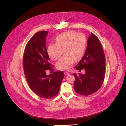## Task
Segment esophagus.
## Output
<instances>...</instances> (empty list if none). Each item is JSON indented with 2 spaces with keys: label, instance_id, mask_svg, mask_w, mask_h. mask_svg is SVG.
Instances as JSON below:
<instances>
[{
  "label": "esophagus",
  "instance_id": "34e87169",
  "mask_svg": "<svg viewBox=\"0 0 126 126\" xmlns=\"http://www.w3.org/2000/svg\"><path fill=\"white\" fill-rule=\"evenodd\" d=\"M64 74H65V75H69L70 74V73L69 72H65Z\"/></svg>",
  "mask_w": 126,
  "mask_h": 126
}]
</instances>
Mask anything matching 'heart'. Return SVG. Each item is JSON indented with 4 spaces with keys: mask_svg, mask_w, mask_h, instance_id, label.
Segmentation results:
<instances>
[{
    "mask_svg": "<svg viewBox=\"0 0 126 126\" xmlns=\"http://www.w3.org/2000/svg\"><path fill=\"white\" fill-rule=\"evenodd\" d=\"M56 43L50 44L47 53L53 60L59 59L63 52L65 54L56 63L57 69L68 70L73 66L75 60H80L83 56L87 45L86 36L82 33L68 31L57 35Z\"/></svg>",
    "mask_w": 126,
    "mask_h": 126,
    "instance_id": "obj_1",
    "label": "heart"
}]
</instances>
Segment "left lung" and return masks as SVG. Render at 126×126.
<instances>
[{
	"label": "left lung",
	"instance_id": "1",
	"mask_svg": "<svg viewBox=\"0 0 126 126\" xmlns=\"http://www.w3.org/2000/svg\"><path fill=\"white\" fill-rule=\"evenodd\" d=\"M75 68L78 70H85L84 75L73 74L75 77V92L81 95L88 96L98 91L105 78V57L100 41L93 33L88 39L85 54Z\"/></svg>",
	"mask_w": 126,
	"mask_h": 126
}]
</instances>
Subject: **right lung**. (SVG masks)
Instances as JSON below:
<instances>
[{"mask_svg": "<svg viewBox=\"0 0 126 126\" xmlns=\"http://www.w3.org/2000/svg\"><path fill=\"white\" fill-rule=\"evenodd\" d=\"M48 31L36 33L25 48L23 55V69L28 85L31 90L39 97L51 99L59 93L64 76L63 72H54L46 75V71L54 70L50 63L46 47Z\"/></svg>", "mask_w": 126, "mask_h": 126, "instance_id": "1", "label": "right lung"}]
</instances>
